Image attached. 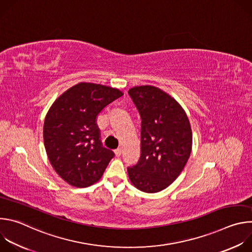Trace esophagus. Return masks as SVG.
I'll use <instances>...</instances> for the list:
<instances>
[{
    "label": "esophagus",
    "instance_id": "esophagus-1",
    "mask_svg": "<svg viewBox=\"0 0 252 252\" xmlns=\"http://www.w3.org/2000/svg\"><path fill=\"white\" fill-rule=\"evenodd\" d=\"M122 154H123V150H122V149H118V150L115 151V155H116V157H118V158H120V157L122 156Z\"/></svg>",
    "mask_w": 252,
    "mask_h": 252
}]
</instances>
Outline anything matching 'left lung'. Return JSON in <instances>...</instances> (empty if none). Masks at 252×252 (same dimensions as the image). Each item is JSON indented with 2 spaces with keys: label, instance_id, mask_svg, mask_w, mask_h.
I'll return each mask as SVG.
<instances>
[{
  "label": "left lung",
  "instance_id": "obj_1",
  "mask_svg": "<svg viewBox=\"0 0 252 252\" xmlns=\"http://www.w3.org/2000/svg\"><path fill=\"white\" fill-rule=\"evenodd\" d=\"M128 94L141 118V154L127 167L129 181L143 192H158L175 181L189 158L190 123L179 102L157 87H133Z\"/></svg>",
  "mask_w": 252,
  "mask_h": 252
}]
</instances>
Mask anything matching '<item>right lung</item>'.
<instances>
[{"label":"right lung","instance_id":"right-lung-1","mask_svg":"<svg viewBox=\"0 0 252 252\" xmlns=\"http://www.w3.org/2000/svg\"><path fill=\"white\" fill-rule=\"evenodd\" d=\"M123 94L116 88L82 82L51 105L44 123L45 149L53 168L69 186H93L114 158L101 147L95 121L103 107Z\"/></svg>","mask_w":252,"mask_h":252}]
</instances>
